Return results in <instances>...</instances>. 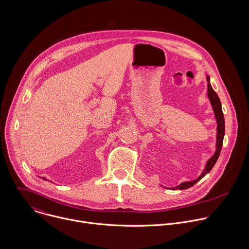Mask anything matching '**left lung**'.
Returning <instances> with one entry per match:
<instances>
[{
    "instance_id": "8db88e82",
    "label": "left lung",
    "mask_w": 249,
    "mask_h": 249,
    "mask_svg": "<svg viewBox=\"0 0 249 249\" xmlns=\"http://www.w3.org/2000/svg\"><path fill=\"white\" fill-rule=\"evenodd\" d=\"M206 80H207V95L208 98L210 100V103L212 105V108L214 110V114H215V118H216V122H217V137H216V151L215 154L213 155L206 162V165L202 171V173L197 177L196 179L191 180V181H184L182 183H180L179 185H177L175 187H172L171 190H183V189H187L190 188L191 186H193L195 183H197L200 179H202L203 177L209 173L211 171V169L213 168V166L215 165V163L217 162L221 150H222V146H223V141H224V136H225V118H224V114H223V110H222V104H221V100L218 96V94L216 93V91L213 89L211 84H210V77L208 75H206ZM162 186V185H161ZM163 187V186H162ZM165 188V187H164Z\"/></svg>"
}]
</instances>
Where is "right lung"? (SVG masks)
<instances>
[{"mask_svg":"<svg viewBox=\"0 0 249 249\" xmlns=\"http://www.w3.org/2000/svg\"><path fill=\"white\" fill-rule=\"evenodd\" d=\"M42 179H43V180H47V179L45 178V177H42Z\"/></svg>","mask_w":249,"mask_h":249,"instance_id":"right-lung-1","label":"right lung"}]
</instances>
